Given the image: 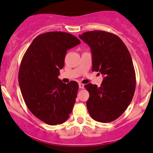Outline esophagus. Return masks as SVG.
Instances as JSON below:
<instances>
[{
	"mask_svg": "<svg viewBox=\"0 0 153 153\" xmlns=\"http://www.w3.org/2000/svg\"><path fill=\"white\" fill-rule=\"evenodd\" d=\"M79 89H84V85L82 83H79Z\"/></svg>",
	"mask_w": 153,
	"mask_h": 153,
	"instance_id": "1",
	"label": "esophagus"
}]
</instances>
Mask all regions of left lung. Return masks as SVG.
I'll list each match as a JSON object with an SVG mask.
<instances>
[{"mask_svg":"<svg viewBox=\"0 0 153 153\" xmlns=\"http://www.w3.org/2000/svg\"><path fill=\"white\" fill-rule=\"evenodd\" d=\"M79 37L89 45L92 71L104 76L100 87L89 83L87 107L96 121L109 123L128 108L136 88V74L132 57L123 42L116 34L102 30L86 32Z\"/></svg>","mask_w":153,"mask_h":153,"instance_id":"1","label":"left lung"}]
</instances>
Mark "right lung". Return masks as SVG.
<instances>
[{"instance_id":"obj_1","label":"right lung","mask_w":153,"mask_h":153,"mask_svg":"<svg viewBox=\"0 0 153 153\" xmlns=\"http://www.w3.org/2000/svg\"><path fill=\"white\" fill-rule=\"evenodd\" d=\"M79 44L71 34L48 32L34 39L21 60L19 83L25 105L50 126L65 122L76 102L78 84H65L58 76L67 50Z\"/></svg>"}]
</instances>
